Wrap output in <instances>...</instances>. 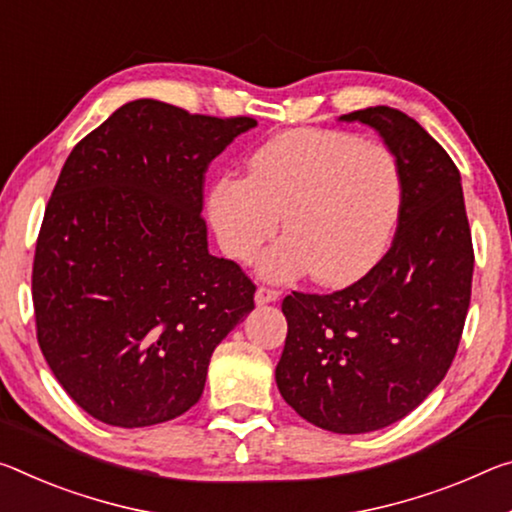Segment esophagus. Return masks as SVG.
Here are the masks:
<instances>
[{"label": "esophagus", "instance_id": "1", "mask_svg": "<svg viewBox=\"0 0 512 512\" xmlns=\"http://www.w3.org/2000/svg\"><path fill=\"white\" fill-rule=\"evenodd\" d=\"M280 298V291L273 289V287H264L259 285L257 291H255V300L257 305H266V303H275V300Z\"/></svg>", "mask_w": 512, "mask_h": 512}]
</instances>
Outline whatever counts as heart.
I'll return each instance as SVG.
<instances>
[{
  "instance_id": "obj_1",
  "label": "heart",
  "mask_w": 512,
  "mask_h": 512,
  "mask_svg": "<svg viewBox=\"0 0 512 512\" xmlns=\"http://www.w3.org/2000/svg\"><path fill=\"white\" fill-rule=\"evenodd\" d=\"M405 200L403 170L383 145L337 129H291L250 154L246 177H221L207 196L223 253L250 262L275 230L262 259L271 280L312 271L321 285L362 278L387 253Z\"/></svg>"
}]
</instances>
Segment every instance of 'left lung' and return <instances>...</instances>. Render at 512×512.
I'll return each mask as SVG.
<instances>
[{
  "label": "left lung",
  "mask_w": 512,
  "mask_h": 512,
  "mask_svg": "<svg viewBox=\"0 0 512 512\" xmlns=\"http://www.w3.org/2000/svg\"><path fill=\"white\" fill-rule=\"evenodd\" d=\"M342 120L385 139L403 170V214L364 278L282 300L289 330L275 383L310 424L355 435L403 419L442 383L465 328L474 246L458 168L415 118L369 107Z\"/></svg>",
  "instance_id": "1"
}]
</instances>
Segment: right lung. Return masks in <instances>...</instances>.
Wrapping results in <instances>:
<instances>
[{"label":"right lung","mask_w":512,"mask_h":512,"mask_svg":"<svg viewBox=\"0 0 512 512\" xmlns=\"http://www.w3.org/2000/svg\"><path fill=\"white\" fill-rule=\"evenodd\" d=\"M250 116L134 100L84 136L40 225L31 294L47 364L81 410L118 428L200 401L214 348L255 285L207 250L205 173Z\"/></svg>","instance_id":"add662e5"}]
</instances>
